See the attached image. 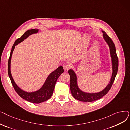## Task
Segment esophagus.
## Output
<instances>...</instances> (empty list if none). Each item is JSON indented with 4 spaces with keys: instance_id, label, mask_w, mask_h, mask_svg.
<instances>
[{
    "instance_id": "1",
    "label": "esophagus",
    "mask_w": 130,
    "mask_h": 130,
    "mask_svg": "<svg viewBox=\"0 0 130 130\" xmlns=\"http://www.w3.org/2000/svg\"><path fill=\"white\" fill-rule=\"evenodd\" d=\"M63 67H64V70H65V71H68L70 69V66L68 64H65L63 66Z\"/></svg>"
}]
</instances>
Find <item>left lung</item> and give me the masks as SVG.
Returning a JSON list of instances; mask_svg holds the SVG:
<instances>
[{
    "mask_svg": "<svg viewBox=\"0 0 130 130\" xmlns=\"http://www.w3.org/2000/svg\"><path fill=\"white\" fill-rule=\"evenodd\" d=\"M102 32L103 33V37L105 40L108 45L109 47H110L111 55L112 57L113 73L111 80L107 86L102 91L99 93L93 94L86 93L80 90L77 85V77L76 76L75 73V72L73 70H70L68 73H69L70 76V90L73 96L77 100L82 102H91L96 101L102 98V97H103L111 89L116 75L117 74L119 66V60L117 55V52H116L115 45L113 42V40L107 35L105 31H102Z\"/></svg>",
    "mask_w": 130,
    "mask_h": 130,
    "instance_id": "8db88e82",
    "label": "left lung"
}]
</instances>
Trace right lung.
I'll return each instance as SVG.
<instances>
[{"instance_id":"obj_1","label":"right lung","mask_w":130,"mask_h":130,"mask_svg":"<svg viewBox=\"0 0 130 130\" xmlns=\"http://www.w3.org/2000/svg\"><path fill=\"white\" fill-rule=\"evenodd\" d=\"M38 31V29H33L27 30L21 37L18 38L15 41V43L13 44L12 47L8 63V75L10 79L11 84L16 93L19 95V96L25 99V100L31 102V103H33L37 104L46 101L52 96L54 90L55 85L56 83V81L60 75V74L64 72L63 67L60 66L58 67L56 70H55L54 72L51 73L48 77H47L44 85L39 90L35 92L27 93L22 90L20 88H19L16 84L15 81L13 80L10 72V61L12 52L13 51V50L15 49L16 45H17L20 42H22V41H23L29 35H31V34L34 33H36Z\"/></svg>"}]
</instances>
